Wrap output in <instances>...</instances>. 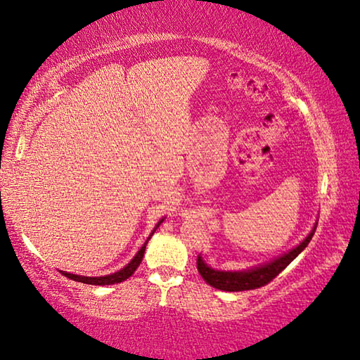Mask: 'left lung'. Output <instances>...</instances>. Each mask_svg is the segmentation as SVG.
Instances as JSON below:
<instances>
[{
	"instance_id": "8db88e82",
	"label": "left lung",
	"mask_w": 360,
	"mask_h": 360,
	"mask_svg": "<svg viewBox=\"0 0 360 360\" xmlns=\"http://www.w3.org/2000/svg\"><path fill=\"white\" fill-rule=\"evenodd\" d=\"M314 231H316V225L311 230V233H309L297 248L292 249V251L281 255V257H278L276 260L270 262V264L252 268V270H248V271H219L206 265L203 259L198 255L197 259L198 273L210 285L221 290L240 292V290L259 289L262 285L273 281V279H275L279 273H281L284 268L288 266L290 262L308 246V243L313 238Z\"/></svg>"
}]
</instances>
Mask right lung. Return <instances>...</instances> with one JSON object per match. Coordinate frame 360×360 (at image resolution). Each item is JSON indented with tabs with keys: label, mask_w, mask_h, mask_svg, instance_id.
Masks as SVG:
<instances>
[{
	"label": "right lung",
	"mask_w": 360,
	"mask_h": 360,
	"mask_svg": "<svg viewBox=\"0 0 360 360\" xmlns=\"http://www.w3.org/2000/svg\"><path fill=\"white\" fill-rule=\"evenodd\" d=\"M162 221H163V219H162ZM162 221L157 224V227H158V225L162 224ZM157 227H155V229H157ZM155 229H154V231H155ZM154 231H152V233H154ZM152 233H150V236H152ZM150 236H149L148 240H146V243H144V245L141 246V249H139V251H138V254L135 255V257H133V260L130 262V264L127 265V266L122 268V270L112 273V275L90 278V276L72 275V273H66V271H62V275H65L66 278L72 279V281L84 283V284H94V285H109V284H115V283H122V281H125V279H129V278L133 275V273H135V270H136V268L139 266V264H141L143 255H144V251H146V245H148V241L150 240Z\"/></svg>",
	"instance_id": "1"
}]
</instances>
